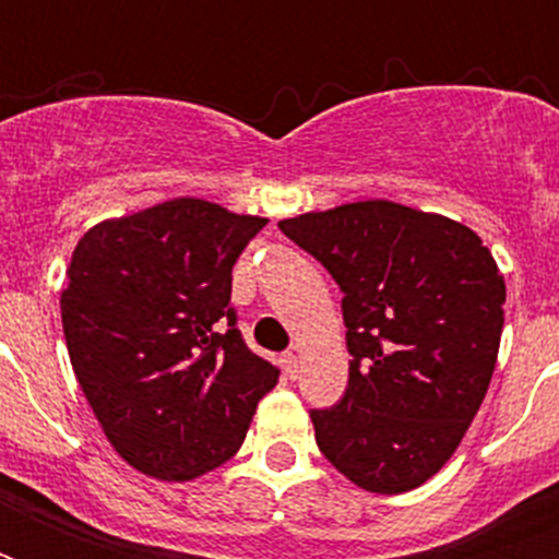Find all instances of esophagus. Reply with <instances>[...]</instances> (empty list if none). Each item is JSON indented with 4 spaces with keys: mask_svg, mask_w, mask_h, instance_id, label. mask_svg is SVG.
Here are the masks:
<instances>
[{
    "mask_svg": "<svg viewBox=\"0 0 559 559\" xmlns=\"http://www.w3.org/2000/svg\"><path fill=\"white\" fill-rule=\"evenodd\" d=\"M281 362H284V371H287L289 380H298V357H296V354H284V359H281Z\"/></svg>",
    "mask_w": 559,
    "mask_h": 559,
    "instance_id": "1",
    "label": "esophagus"
}]
</instances>
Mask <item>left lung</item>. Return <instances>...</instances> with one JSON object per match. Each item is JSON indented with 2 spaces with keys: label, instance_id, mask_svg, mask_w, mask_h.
Masks as SVG:
<instances>
[{
  "label": "left lung",
  "instance_id": "obj_1",
  "mask_svg": "<svg viewBox=\"0 0 559 559\" xmlns=\"http://www.w3.org/2000/svg\"><path fill=\"white\" fill-rule=\"evenodd\" d=\"M345 293L348 389L313 408L316 443L371 493H406L459 450L487 394L504 278L473 228L400 202L281 219Z\"/></svg>",
  "mask_w": 559,
  "mask_h": 559
}]
</instances>
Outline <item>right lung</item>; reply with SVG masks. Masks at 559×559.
Returning a JSON list of instances; mask_svg holds the SVG:
<instances>
[{"label": "right lung", "instance_id": "1", "mask_svg": "<svg viewBox=\"0 0 559 559\" xmlns=\"http://www.w3.org/2000/svg\"><path fill=\"white\" fill-rule=\"evenodd\" d=\"M266 217L177 197L78 240L60 296L74 377L121 459L191 481L226 464L278 368L246 348L231 266Z\"/></svg>", "mask_w": 559, "mask_h": 559}]
</instances>
